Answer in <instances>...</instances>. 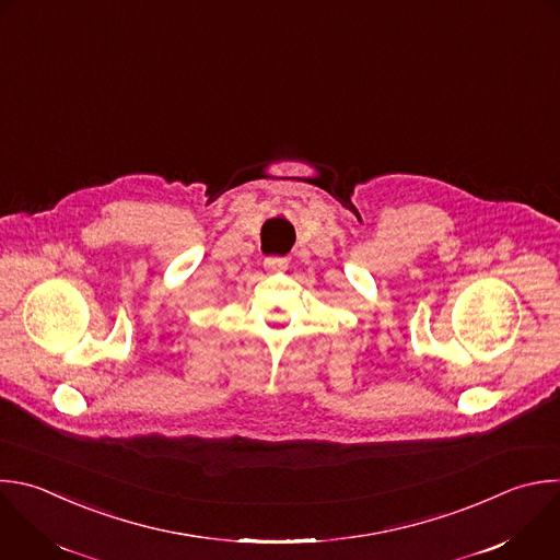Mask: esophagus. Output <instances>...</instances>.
Returning <instances> with one entry per match:
<instances>
[{"mask_svg":"<svg viewBox=\"0 0 560 560\" xmlns=\"http://www.w3.org/2000/svg\"><path fill=\"white\" fill-rule=\"evenodd\" d=\"M264 266H266V270H285L288 268V259L285 257H268Z\"/></svg>","mask_w":560,"mask_h":560,"instance_id":"1","label":"esophagus"}]
</instances>
